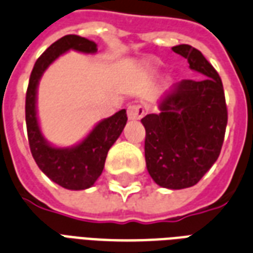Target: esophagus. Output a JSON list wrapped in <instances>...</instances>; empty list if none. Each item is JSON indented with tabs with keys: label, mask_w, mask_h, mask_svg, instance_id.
<instances>
[{
	"label": "esophagus",
	"mask_w": 253,
	"mask_h": 253,
	"mask_svg": "<svg viewBox=\"0 0 253 253\" xmlns=\"http://www.w3.org/2000/svg\"><path fill=\"white\" fill-rule=\"evenodd\" d=\"M144 115V109L139 105H130L127 107V117L131 121H138Z\"/></svg>",
	"instance_id": "1"
}]
</instances>
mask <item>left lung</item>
Here are the masks:
<instances>
[{
    "mask_svg": "<svg viewBox=\"0 0 253 253\" xmlns=\"http://www.w3.org/2000/svg\"><path fill=\"white\" fill-rule=\"evenodd\" d=\"M172 50L204 78L173 84L159 102L161 113L142 123L150 176L161 187L182 190L195 186L219 158L228 114L220 77L203 54L190 45Z\"/></svg>",
    "mask_w": 253,
    "mask_h": 253,
    "instance_id": "1",
    "label": "left lung"
}]
</instances>
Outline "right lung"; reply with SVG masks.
<instances>
[{
    "instance_id": "add662e5",
    "label": "right lung",
    "mask_w": 253,
    "mask_h": 253,
    "mask_svg": "<svg viewBox=\"0 0 253 253\" xmlns=\"http://www.w3.org/2000/svg\"><path fill=\"white\" fill-rule=\"evenodd\" d=\"M69 50L96 53V43L84 37L69 34L49 46L33 67L25 103L26 128L30 151L46 176L67 190H86L96 182L105 167L110 147L126 126L127 114L123 109L98 123L90 134L74 147H54L46 142L37 118V87L42 74L59 55Z\"/></svg>"
}]
</instances>
